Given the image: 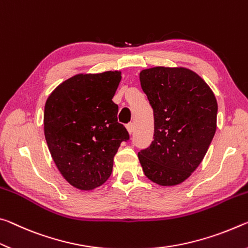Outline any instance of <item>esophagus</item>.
I'll list each match as a JSON object with an SVG mask.
<instances>
[{
	"label": "esophagus",
	"instance_id": "esophagus-1",
	"mask_svg": "<svg viewBox=\"0 0 248 248\" xmlns=\"http://www.w3.org/2000/svg\"><path fill=\"white\" fill-rule=\"evenodd\" d=\"M126 128H127L128 133L132 134V133L134 132V124H133V123H128V124L126 125Z\"/></svg>",
	"mask_w": 248,
	"mask_h": 248
}]
</instances>
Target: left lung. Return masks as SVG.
<instances>
[{"instance_id":"left-lung-1","label":"left lung","mask_w":248,"mask_h":248,"mask_svg":"<svg viewBox=\"0 0 248 248\" xmlns=\"http://www.w3.org/2000/svg\"><path fill=\"white\" fill-rule=\"evenodd\" d=\"M140 80L154 111V140L139 152L143 171L157 185H179L200 165L213 140L217 99L186 68L145 69Z\"/></svg>"}]
</instances>
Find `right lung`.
Returning <instances> with one entry per match:
<instances>
[{
  "instance_id": "add662e5",
  "label": "right lung",
  "mask_w": 248,
  "mask_h": 248,
  "mask_svg": "<svg viewBox=\"0 0 248 248\" xmlns=\"http://www.w3.org/2000/svg\"><path fill=\"white\" fill-rule=\"evenodd\" d=\"M120 71L77 75L57 87L45 104L44 131L57 168L75 188L92 190L112 173L113 158L129 140L112 99Z\"/></svg>"
}]
</instances>
